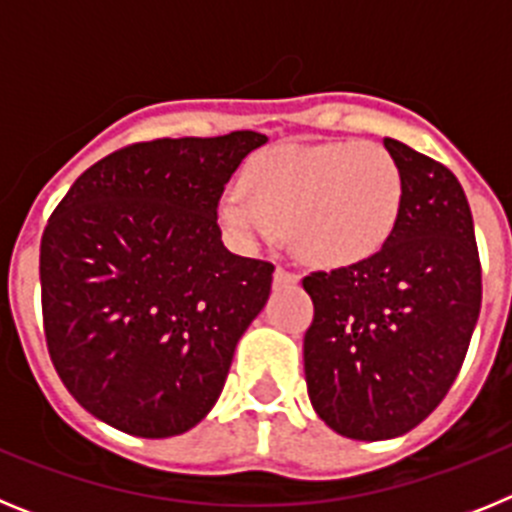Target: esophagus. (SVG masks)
Returning <instances> with one entry per match:
<instances>
[{
    "label": "esophagus",
    "instance_id": "34e87169",
    "mask_svg": "<svg viewBox=\"0 0 512 512\" xmlns=\"http://www.w3.org/2000/svg\"><path fill=\"white\" fill-rule=\"evenodd\" d=\"M297 282H300V274L284 269V266H277V271H274V284H277V287H289V284Z\"/></svg>",
    "mask_w": 512,
    "mask_h": 512
}]
</instances>
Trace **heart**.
<instances>
[{"mask_svg":"<svg viewBox=\"0 0 512 512\" xmlns=\"http://www.w3.org/2000/svg\"><path fill=\"white\" fill-rule=\"evenodd\" d=\"M400 205V169L377 143L277 146L246 166L243 189L220 200V223L243 248L292 230L302 259L348 266L387 243Z\"/></svg>","mask_w":512,"mask_h":512,"instance_id":"obj_1","label":"heart"}]
</instances>
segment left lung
Returning <instances> with one entry per match:
<instances>
[{"mask_svg": "<svg viewBox=\"0 0 512 512\" xmlns=\"http://www.w3.org/2000/svg\"><path fill=\"white\" fill-rule=\"evenodd\" d=\"M402 179L392 235L359 264L312 271L305 333L312 408L336 433L382 441L441 405L482 305L472 210L449 169L384 138Z\"/></svg>", "mask_w": 512, "mask_h": 512, "instance_id": "left-lung-1", "label": "left lung"}]
</instances>
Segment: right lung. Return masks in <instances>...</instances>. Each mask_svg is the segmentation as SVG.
Wrapping results in <instances>:
<instances>
[{"mask_svg":"<svg viewBox=\"0 0 512 512\" xmlns=\"http://www.w3.org/2000/svg\"><path fill=\"white\" fill-rule=\"evenodd\" d=\"M264 143L253 130L133 143L89 166L45 225L48 354L81 408L117 431L179 436L223 392L274 264L223 246L217 205Z\"/></svg>","mask_w":512,"mask_h":512,"instance_id":"1","label":"right lung"}]
</instances>
